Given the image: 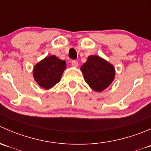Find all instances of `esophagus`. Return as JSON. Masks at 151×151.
Wrapping results in <instances>:
<instances>
[{
  "instance_id": "obj_1",
  "label": "esophagus",
  "mask_w": 151,
  "mask_h": 151,
  "mask_svg": "<svg viewBox=\"0 0 151 151\" xmlns=\"http://www.w3.org/2000/svg\"><path fill=\"white\" fill-rule=\"evenodd\" d=\"M71 65L74 67H77L78 66V62H77V60H72V61H71Z\"/></svg>"
}]
</instances>
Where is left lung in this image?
<instances>
[{"label": "left lung", "instance_id": "obj_1", "mask_svg": "<svg viewBox=\"0 0 151 151\" xmlns=\"http://www.w3.org/2000/svg\"><path fill=\"white\" fill-rule=\"evenodd\" d=\"M80 69L85 82L97 92L106 89L115 78V68L99 56H89Z\"/></svg>", "mask_w": 151, "mask_h": 151}]
</instances>
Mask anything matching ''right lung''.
Masks as SVG:
<instances>
[{
	"mask_svg": "<svg viewBox=\"0 0 151 151\" xmlns=\"http://www.w3.org/2000/svg\"><path fill=\"white\" fill-rule=\"evenodd\" d=\"M65 60L50 55L38 63L33 68V77L36 83L45 89H50L61 78L66 66Z\"/></svg>",
	"mask_w": 151,
	"mask_h": 151,
	"instance_id": "add662e5",
	"label": "right lung"
}]
</instances>
